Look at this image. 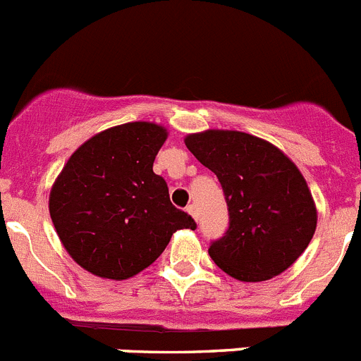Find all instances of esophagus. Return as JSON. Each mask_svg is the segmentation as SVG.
Returning a JSON list of instances; mask_svg holds the SVG:
<instances>
[{
	"instance_id": "obj_1",
	"label": "esophagus",
	"mask_w": 361,
	"mask_h": 361,
	"mask_svg": "<svg viewBox=\"0 0 361 361\" xmlns=\"http://www.w3.org/2000/svg\"><path fill=\"white\" fill-rule=\"evenodd\" d=\"M187 212H188V214L192 215V217L197 219V212H196V207H194V204H188V207H187Z\"/></svg>"
}]
</instances>
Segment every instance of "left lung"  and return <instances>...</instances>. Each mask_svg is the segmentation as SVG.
I'll return each mask as SVG.
<instances>
[{
    "label": "left lung",
    "instance_id": "1",
    "mask_svg": "<svg viewBox=\"0 0 361 361\" xmlns=\"http://www.w3.org/2000/svg\"><path fill=\"white\" fill-rule=\"evenodd\" d=\"M185 146L226 196L230 228L208 249L217 267L251 283L287 271L317 228V207L298 165L274 144L237 130L188 133Z\"/></svg>",
    "mask_w": 361,
    "mask_h": 361
}]
</instances>
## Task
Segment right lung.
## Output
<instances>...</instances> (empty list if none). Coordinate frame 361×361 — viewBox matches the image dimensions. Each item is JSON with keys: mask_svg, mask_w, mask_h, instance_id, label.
Listing matches in <instances>:
<instances>
[{"mask_svg": "<svg viewBox=\"0 0 361 361\" xmlns=\"http://www.w3.org/2000/svg\"><path fill=\"white\" fill-rule=\"evenodd\" d=\"M167 135V128L147 121L103 130L56 176L49 192L53 226L69 257L90 274L133 278L160 257L174 231L196 228L153 173Z\"/></svg>", "mask_w": 361, "mask_h": 361, "instance_id": "right-lung-1", "label": "right lung"}]
</instances>
